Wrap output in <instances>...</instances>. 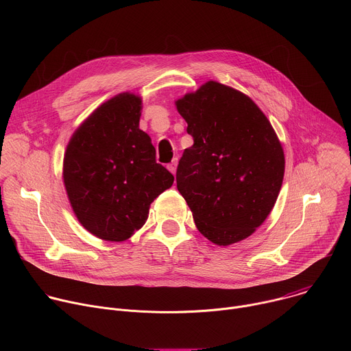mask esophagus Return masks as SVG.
<instances>
[{"label":"esophagus","mask_w":351,"mask_h":351,"mask_svg":"<svg viewBox=\"0 0 351 351\" xmlns=\"http://www.w3.org/2000/svg\"><path fill=\"white\" fill-rule=\"evenodd\" d=\"M167 168H168V169L175 175V173H176V168H178V158H175L171 164H168V167H167Z\"/></svg>","instance_id":"1"}]
</instances>
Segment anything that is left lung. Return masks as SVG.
I'll list each match as a JSON object with an SVG mask.
<instances>
[{"label":"left lung","mask_w":351,"mask_h":351,"mask_svg":"<svg viewBox=\"0 0 351 351\" xmlns=\"http://www.w3.org/2000/svg\"><path fill=\"white\" fill-rule=\"evenodd\" d=\"M193 145L176 184L197 229L218 245L252 234L269 215L285 173L282 145L263 111L243 93L208 82L178 99Z\"/></svg>","instance_id":"obj_1"}]
</instances>
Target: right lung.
Segmentation results:
<instances>
[{"label": "right lung", "mask_w": 351, "mask_h": 351, "mask_svg": "<svg viewBox=\"0 0 351 351\" xmlns=\"http://www.w3.org/2000/svg\"><path fill=\"white\" fill-rule=\"evenodd\" d=\"M141 99L119 94L73 133L64 158V183L79 222L94 236L123 241L148 218L149 204L173 183L138 129Z\"/></svg>", "instance_id": "add662e5"}]
</instances>
